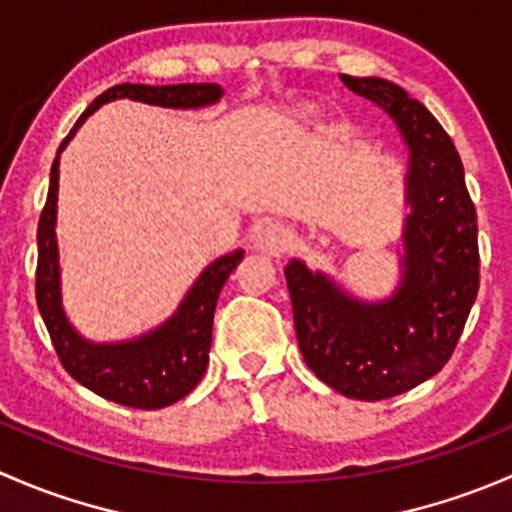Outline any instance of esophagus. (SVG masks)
<instances>
[{
	"instance_id": "esophagus-1",
	"label": "esophagus",
	"mask_w": 512,
	"mask_h": 512,
	"mask_svg": "<svg viewBox=\"0 0 512 512\" xmlns=\"http://www.w3.org/2000/svg\"><path fill=\"white\" fill-rule=\"evenodd\" d=\"M292 230L280 223H270L262 227L260 232H257L255 237V247L257 250L267 252V255H277L280 257L282 252L289 250V245H292Z\"/></svg>"
}]
</instances>
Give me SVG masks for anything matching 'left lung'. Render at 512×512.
Here are the masks:
<instances>
[{"label":"left lung","instance_id":"left-lung-1","mask_svg":"<svg viewBox=\"0 0 512 512\" xmlns=\"http://www.w3.org/2000/svg\"><path fill=\"white\" fill-rule=\"evenodd\" d=\"M394 118L409 151L401 277L364 299L302 260L285 267L294 329L309 369L339 394L391 399L443 369L478 294V223L456 146L423 103L379 76H347Z\"/></svg>","mask_w":512,"mask_h":512}]
</instances>
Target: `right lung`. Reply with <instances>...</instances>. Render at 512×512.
<instances>
[{"label":"right lung","mask_w":512,"mask_h":512,"mask_svg":"<svg viewBox=\"0 0 512 512\" xmlns=\"http://www.w3.org/2000/svg\"><path fill=\"white\" fill-rule=\"evenodd\" d=\"M223 86L218 84H175V86H148V84H118L94 98L89 108L81 113L76 126L56 151L51 165L49 195L41 210L39 232V265H36V304L44 319L49 337L54 342L64 369L79 381L113 404L131 406V409H165L178 399L188 396L203 379L208 366L210 342H213V317L220 289L230 272L240 265L245 250H232L210 262L198 280L190 285L178 309L165 322L133 339L121 342H94L84 337L66 317L64 299H61V262L59 240H56V210H59V160L71 138L76 136L86 118L98 111L103 103L131 98L163 108H205L223 98Z\"/></svg>","instance_id":"right-lung-1"}]
</instances>
